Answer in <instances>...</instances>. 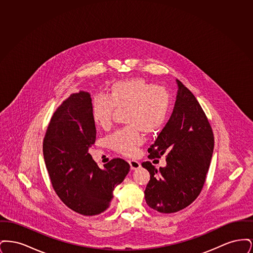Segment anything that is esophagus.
I'll return each mask as SVG.
<instances>
[{
    "mask_svg": "<svg viewBox=\"0 0 253 253\" xmlns=\"http://www.w3.org/2000/svg\"><path fill=\"white\" fill-rule=\"evenodd\" d=\"M129 164H130V167H131V169H132V170L133 169H137L141 167L140 163L138 161H136V160H129Z\"/></svg>",
    "mask_w": 253,
    "mask_h": 253,
    "instance_id": "1",
    "label": "esophagus"
}]
</instances>
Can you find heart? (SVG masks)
I'll list each match as a JSON object with an SVG mask.
<instances>
[{"mask_svg": "<svg viewBox=\"0 0 253 253\" xmlns=\"http://www.w3.org/2000/svg\"><path fill=\"white\" fill-rule=\"evenodd\" d=\"M115 108L127 109L125 123L129 125L110 135V147L126 157L134 156L143 143L142 132L153 134L165 124L170 108L168 91L144 79L132 78L114 83L109 96L96 95L91 103V113L97 127L107 130L113 121Z\"/></svg>", "mask_w": 253, "mask_h": 253, "instance_id": "1", "label": "heart"}]
</instances>
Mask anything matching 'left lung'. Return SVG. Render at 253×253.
Here are the masks:
<instances>
[{
  "mask_svg": "<svg viewBox=\"0 0 253 253\" xmlns=\"http://www.w3.org/2000/svg\"><path fill=\"white\" fill-rule=\"evenodd\" d=\"M177 93L171 116L150 146L151 157L166 156V166L150 162L142 167L151 179L145 190L148 206L162 213L176 212L192 204L204 185L214 139L203 109L193 93L175 80Z\"/></svg>",
  "mask_w": 253,
  "mask_h": 253,
  "instance_id": "obj_1",
  "label": "left lung"
}]
</instances>
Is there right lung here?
Returning a JSON list of instances; mask_svg holds the SVG:
<instances>
[{"label": "right lung", "instance_id": "1", "mask_svg": "<svg viewBox=\"0 0 253 253\" xmlns=\"http://www.w3.org/2000/svg\"><path fill=\"white\" fill-rule=\"evenodd\" d=\"M91 103L88 92L71 94L54 113L42 146L55 192L68 208L86 216L108 210L115 188L130 170L121 158L99 168L89 154L96 137Z\"/></svg>", "mask_w": 253, "mask_h": 253}]
</instances>
